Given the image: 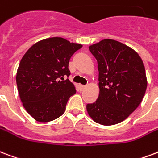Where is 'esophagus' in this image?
Segmentation results:
<instances>
[{
  "mask_svg": "<svg viewBox=\"0 0 158 158\" xmlns=\"http://www.w3.org/2000/svg\"><path fill=\"white\" fill-rule=\"evenodd\" d=\"M79 89H80L81 90H84V89L86 88V85H83V84H79Z\"/></svg>",
  "mask_w": 158,
  "mask_h": 158,
  "instance_id": "esophagus-1",
  "label": "esophagus"
}]
</instances>
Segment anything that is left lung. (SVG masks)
<instances>
[{
    "instance_id": "left-lung-1",
    "label": "left lung",
    "mask_w": 158,
    "mask_h": 158,
    "mask_svg": "<svg viewBox=\"0 0 158 158\" xmlns=\"http://www.w3.org/2000/svg\"><path fill=\"white\" fill-rule=\"evenodd\" d=\"M89 50L98 61L99 95L87 104L88 114L99 124H117L138 108L145 94L143 60L130 47L114 40H103Z\"/></svg>"
}]
</instances>
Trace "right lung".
I'll use <instances>...</instances> for the list:
<instances>
[{
    "label": "right lung",
    "mask_w": 158,
    "mask_h": 158,
    "mask_svg": "<svg viewBox=\"0 0 158 158\" xmlns=\"http://www.w3.org/2000/svg\"><path fill=\"white\" fill-rule=\"evenodd\" d=\"M82 44L60 37L37 42L21 59L16 84L24 108L36 121L50 122L65 111L69 98L76 93L69 63Z\"/></svg>",
    "instance_id": "obj_1"
}]
</instances>
